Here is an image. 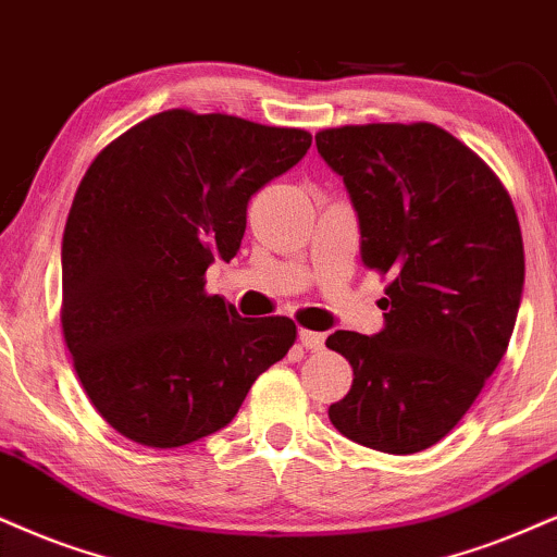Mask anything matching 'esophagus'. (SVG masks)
I'll return each instance as SVG.
<instances>
[{
	"label": "esophagus",
	"instance_id": "34e87169",
	"mask_svg": "<svg viewBox=\"0 0 557 557\" xmlns=\"http://www.w3.org/2000/svg\"><path fill=\"white\" fill-rule=\"evenodd\" d=\"M299 341L301 346L310 348V351H320L325 346V333H314V331H299Z\"/></svg>",
	"mask_w": 557,
	"mask_h": 557
}]
</instances>
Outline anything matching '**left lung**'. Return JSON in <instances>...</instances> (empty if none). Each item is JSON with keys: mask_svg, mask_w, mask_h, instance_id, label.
Returning a JSON list of instances; mask_svg holds the SVG:
<instances>
[{"mask_svg": "<svg viewBox=\"0 0 557 557\" xmlns=\"http://www.w3.org/2000/svg\"><path fill=\"white\" fill-rule=\"evenodd\" d=\"M314 144L351 198L361 263L389 278L380 333L327 335L354 369L327 416L356 444L416 455L455 429L509 346L524 289L517 211L434 123L325 128Z\"/></svg>", "mask_w": 557, "mask_h": 557, "instance_id": "obj_1", "label": "left lung"}]
</instances>
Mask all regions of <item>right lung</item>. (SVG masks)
I'll return each instance as SVG.
<instances>
[{"mask_svg":"<svg viewBox=\"0 0 557 557\" xmlns=\"http://www.w3.org/2000/svg\"><path fill=\"white\" fill-rule=\"evenodd\" d=\"M310 144L301 128L175 108L89 164L61 243V327L82 387L119 434L157 449L214 434L294 346L289 318H239L203 276L237 256L250 196Z\"/></svg>","mask_w":557,"mask_h":557,"instance_id":"right-lung-1","label":"right lung"}]
</instances>
